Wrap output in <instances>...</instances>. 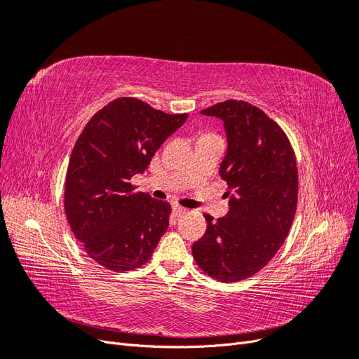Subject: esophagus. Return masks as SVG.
<instances>
[{
  "instance_id": "1",
  "label": "esophagus",
  "mask_w": 359,
  "mask_h": 359,
  "mask_svg": "<svg viewBox=\"0 0 359 359\" xmlns=\"http://www.w3.org/2000/svg\"><path fill=\"white\" fill-rule=\"evenodd\" d=\"M172 211H173V214H175V217H181V215H184V214L187 212L186 208H182V206H178V205L173 206Z\"/></svg>"
}]
</instances>
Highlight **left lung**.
<instances>
[{"instance_id":"8db88e82","label":"left lung","mask_w":359,"mask_h":359,"mask_svg":"<svg viewBox=\"0 0 359 359\" xmlns=\"http://www.w3.org/2000/svg\"><path fill=\"white\" fill-rule=\"evenodd\" d=\"M201 114L223 121L220 175L233 194L222 219L203 214L206 232L191 252L210 277L240 281L262 269L286 240L298 202L297 158L281 127L253 104L226 100Z\"/></svg>"}]
</instances>
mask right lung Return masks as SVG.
<instances>
[{
    "label": "right lung",
    "mask_w": 359,
    "mask_h": 359,
    "mask_svg": "<svg viewBox=\"0 0 359 359\" xmlns=\"http://www.w3.org/2000/svg\"><path fill=\"white\" fill-rule=\"evenodd\" d=\"M187 116L121 97L97 112L76 140L64 210L86 255L106 269L124 273L145 265L168 231L170 205L135 191L130 180L145 172Z\"/></svg>",
    "instance_id": "add662e5"
}]
</instances>
